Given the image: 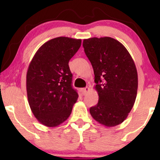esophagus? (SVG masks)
<instances>
[{"label": "esophagus", "instance_id": "esophagus-1", "mask_svg": "<svg viewBox=\"0 0 160 160\" xmlns=\"http://www.w3.org/2000/svg\"><path fill=\"white\" fill-rule=\"evenodd\" d=\"M89 91V87H85V88H83L82 89V92L84 95H86L87 93H88V92Z\"/></svg>", "mask_w": 160, "mask_h": 160}]
</instances>
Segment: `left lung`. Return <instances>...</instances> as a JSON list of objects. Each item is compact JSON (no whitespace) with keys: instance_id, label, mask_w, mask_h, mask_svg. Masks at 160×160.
<instances>
[{"instance_id":"obj_1","label":"left lung","mask_w":160,"mask_h":160,"mask_svg":"<svg viewBox=\"0 0 160 160\" xmlns=\"http://www.w3.org/2000/svg\"><path fill=\"white\" fill-rule=\"evenodd\" d=\"M83 47L92 65L99 96L98 104L89 112L102 125L117 126L127 119L136 99L134 61L124 45L111 37L84 39Z\"/></svg>"}]
</instances>
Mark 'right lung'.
Returning a JSON list of instances; mask_svg holds the SVG:
<instances>
[{
    "instance_id": "add662e5",
    "label": "right lung",
    "mask_w": 160,
    "mask_h": 160,
    "mask_svg": "<svg viewBox=\"0 0 160 160\" xmlns=\"http://www.w3.org/2000/svg\"><path fill=\"white\" fill-rule=\"evenodd\" d=\"M82 40L58 37L41 46L28 67V99L38 121L57 127L71 115L78 93L72 87L68 62L81 47Z\"/></svg>"
}]
</instances>
